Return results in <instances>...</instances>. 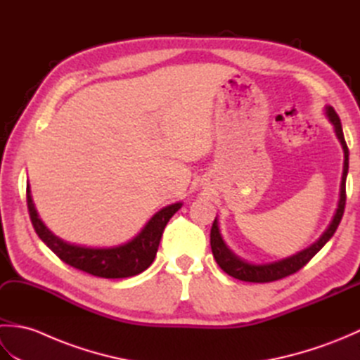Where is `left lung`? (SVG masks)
I'll list each match as a JSON object with an SVG mask.
<instances>
[{"label": "left lung", "instance_id": "obj_1", "mask_svg": "<svg viewBox=\"0 0 360 360\" xmlns=\"http://www.w3.org/2000/svg\"><path fill=\"white\" fill-rule=\"evenodd\" d=\"M325 114L334 127V133H335V136H338V139L342 145L343 158H345V160H343V173H342V181H340V196H339L338 209H335V213H334L330 226L325 229V232L320 235V238L317 241L312 243L311 246H308L307 249L297 252V254H294V255L281 258V259H277V262H271V263H250V262H248V259L238 257L235 252L229 249V246L223 240V236H221L218 219L215 218V221H213V224H212V231H210L212 254H213V257H215L217 263L221 269L231 275V277L243 280V281H250V283H269V281L285 278V277H288V275L300 271L302 267L307 264L328 241L331 240L334 232L338 231L340 219L343 217V210H345V201H347L345 186H347L349 153H348L345 137H343L342 124H340L338 112L334 111L333 106L328 105V106H325Z\"/></svg>", "mask_w": 360, "mask_h": 360}]
</instances>
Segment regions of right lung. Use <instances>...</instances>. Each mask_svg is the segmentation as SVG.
Segmentation results:
<instances>
[{
    "instance_id": "1",
    "label": "right lung",
    "mask_w": 360,
    "mask_h": 360,
    "mask_svg": "<svg viewBox=\"0 0 360 360\" xmlns=\"http://www.w3.org/2000/svg\"><path fill=\"white\" fill-rule=\"evenodd\" d=\"M27 209L30 221L40 240L62 262L75 269L88 272L102 278H127L143 272L153 263L168 221L182 207V202H174L160 209L153 215L142 231L131 240L112 248H86L80 244L68 243L53 235L44 226L37 213L27 184Z\"/></svg>"
}]
</instances>
